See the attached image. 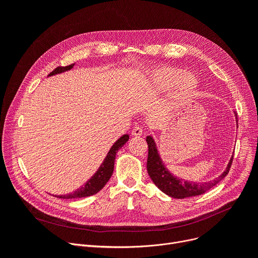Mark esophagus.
Here are the masks:
<instances>
[{"mask_svg":"<svg viewBox=\"0 0 258 258\" xmlns=\"http://www.w3.org/2000/svg\"><path fill=\"white\" fill-rule=\"evenodd\" d=\"M142 134H143V130H142L141 126H135V127L133 128V131H132V135H133V136L140 137V136H142Z\"/></svg>","mask_w":258,"mask_h":258,"instance_id":"34e87169","label":"esophagus"}]
</instances>
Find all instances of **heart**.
Returning <instances> with one entry per match:
<instances>
[{
    "mask_svg": "<svg viewBox=\"0 0 258 258\" xmlns=\"http://www.w3.org/2000/svg\"><path fill=\"white\" fill-rule=\"evenodd\" d=\"M181 73L182 72L179 70L171 69V68H165V69L159 70L156 74V77L158 81H160L161 86L168 87L174 80H177ZM181 84L187 91H194L197 88V80L190 74H185L181 78Z\"/></svg>",
    "mask_w": 258,
    "mask_h": 258,
    "instance_id": "b5f03b06",
    "label": "heart"
}]
</instances>
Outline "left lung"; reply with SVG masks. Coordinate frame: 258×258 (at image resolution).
<instances>
[{
	"label": "left lung",
	"mask_w": 258,
	"mask_h": 258,
	"mask_svg": "<svg viewBox=\"0 0 258 258\" xmlns=\"http://www.w3.org/2000/svg\"><path fill=\"white\" fill-rule=\"evenodd\" d=\"M234 115L237 121L236 112H234ZM146 142L148 145V157L146 163L147 172L150 174V177L155 183V185L161 191H163L165 195L174 199H185L205 194L207 190H209V189L220 183L226 177L233 161L232 156L229 161L226 170L220 175V177L215 178L213 181L206 183L187 182L174 177L172 173H170V171H168V169L163 164V162H162V159L157 150L156 142L152 136L146 137Z\"/></svg>",
	"instance_id": "1"
}]
</instances>
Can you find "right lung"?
Returning <instances> with one entry per match:
<instances>
[{"label":"right lung","mask_w":258,"mask_h":258,"mask_svg":"<svg viewBox=\"0 0 258 258\" xmlns=\"http://www.w3.org/2000/svg\"><path fill=\"white\" fill-rule=\"evenodd\" d=\"M75 63H72L70 66H66V67H57L55 70H53L49 76L59 74L62 72H66L68 70H71L74 67ZM130 137L128 135H123V136L120 137L111 147V150L108 151L105 159L103 160L102 164L98 168V170L93 174V177L80 188H78L77 190L68 194V195H61V196H55L60 199H77V198H86L93 196L95 194H97L100 191L101 189L104 187V185L107 183V181L110 180L112 177L113 171H114V163H115V158L117 152L120 150V148L123 146L127 141Z\"/></svg>","instance_id":"right-lung-1"}]
</instances>
